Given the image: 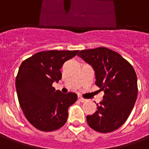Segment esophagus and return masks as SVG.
<instances>
[{"instance_id":"1","label":"esophagus","mask_w":149,"mask_h":149,"mask_svg":"<svg viewBox=\"0 0 149 149\" xmlns=\"http://www.w3.org/2000/svg\"><path fill=\"white\" fill-rule=\"evenodd\" d=\"M78 100H80L81 102H85L86 101V99H84V98H83V97H81V96H78Z\"/></svg>"}]
</instances>
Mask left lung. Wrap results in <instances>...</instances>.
<instances>
[{"mask_svg": "<svg viewBox=\"0 0 149 149\" xmlns=\"http://www.w3.org/2000/svg\"><path fill=\"white\" fill-rule=\"evenodd\" d=\"M78 56L92 65L95 84L104 93L97 112L87 116L88 125L102 133L115 131L127 120L136 100L134 68L119 53L105 47L81 50Z\"/></svg>", "mask_w": 149, "mask_h": 149, "instance_id": "left-lung-1", "label": "left lung"}]
</instances>
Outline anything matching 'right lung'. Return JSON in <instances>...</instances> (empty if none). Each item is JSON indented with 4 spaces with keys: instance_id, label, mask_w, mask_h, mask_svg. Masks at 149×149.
Returning a JSON list of instances; mask_svg holds the SVG:
<instances>
[{
    "instance_id": "1",
    "label": "right lung",
    "mask_w": 149,
    "mask_h": 149,
    "mask_svg": "<svg viewBox=\"0 0 149 149\" xmlns=\"http://www.w3.org/2000/svg\"><path fill=\"white\" fill-rule=\"evenodd\" d=\"M78 50H49L33 55L21 63L16 77L18 100L25 117L40 131L57 130L68 119L69 106L77 100L74 93L64 94L52 87L62 74L65 61Z\"/></svg>"
}]
</instances>
